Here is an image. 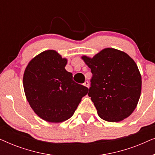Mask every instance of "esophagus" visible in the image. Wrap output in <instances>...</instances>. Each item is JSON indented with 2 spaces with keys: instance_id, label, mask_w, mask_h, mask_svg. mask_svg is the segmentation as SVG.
<instances>
[{
  "instance_id": "esophagus-1",
  "label": "esophagus",
  "mask_w": 155,
  "mask_h": 155,
  "mask_svg": "<svg viewBox=\"0 0 155 155\" xmlns=\"http://www.w3.org/2000/svg\"><path fill=\"white\" fill-rule=\"evenodd\" d=\"M83 85L89 88V82H88V81H85V82H84V84H83Z\"/></svg>"
}]
</instances>
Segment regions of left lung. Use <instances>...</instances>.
<instances>
[{"mask_svg": "<svg viewBox=\"0 0 155 155\" xmlns=\"http://www.w3.org/2000/svg\"><path fill=\"white\" fill-rule=\"evenodd\" d=\"M82 59L92 78L88 96L103 120L119 122L134 111L141 94L142 78L137 65L126 53L106 48L92 58Z\"/></svg>", "mask_w": 155, "mask_h": 155, "instance_id": "obj_1", "label": "left lung"}]
</instances>
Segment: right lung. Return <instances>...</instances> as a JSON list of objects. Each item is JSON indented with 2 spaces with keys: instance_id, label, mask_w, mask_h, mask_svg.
Here are the masks:
<instances>
[{
  "instance_id": "1",
  "label": "right lung",
  "mask_w": 155,
  "mask_h": 155,
  "mask_svg": "<svg viewBox=\"0 0 155 155\" xmlns=\"http://www.w3.org/2000/svg\"><path fill=\"white\" fill-rule=\"evenodd\" d=\"M68 60L54 50L40 53L29 61L23 75L27 100L35 113L50 123H61L75 113L89 89L73 80L65 69Z\"/></svg>"
}]
</instances>
